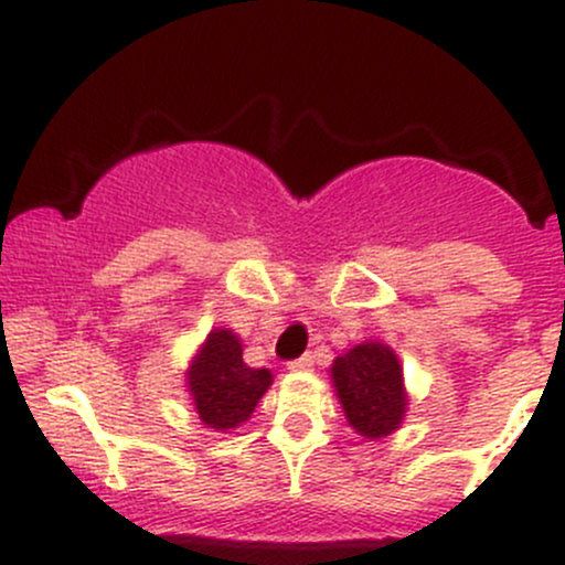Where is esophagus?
Returning <instances> with one entry per match:
<instances>
[{"label": "esophagus", "instance_id": "esophagus-1", "mask_svg": "<svg viewBox=\"0 0 565 565\" xmlns=\"http://www.w3.org/2000/svg\"><path fill=\"white\" fill-rule=\"evenodd\" d=\"M315 366V358L312 355H301V358H294V361L288 363V369L290 372H309V369Z\"/></svg>", "mask_w": 565, "mask_h": 565}]
</instances>
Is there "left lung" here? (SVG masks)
I'll list each match as a JSON object with an SVG mask.
<instances>
[{
    "label": "left lung",
    "instance_id": "obj_1",
    "mask_svg": "<svg viewBox=\"0 0 565 565\" xmlns=\"http://www.w3.org/2000/svg\"><path fill=\"white\" fill-rule=\"evenodd\" d=\"M344 417L366 439L393 434L404 420L406 393L402 363L382 342L355 344L331 366Z\"/></svg>",
    "mask_w": 565,
    "mask_h": 565
}]
</instances>
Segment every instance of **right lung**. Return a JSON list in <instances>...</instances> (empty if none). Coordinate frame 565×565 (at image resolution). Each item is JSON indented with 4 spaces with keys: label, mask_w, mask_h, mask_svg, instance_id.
I'll return each instance as SVG.
<instances>
[{
    "label": "right lung",
    "mask_w": 565,
    "mask_h": 565,
    "mask_svg": "<svg viewBox=\"0 0 565 565\" xmlns=\"http://www.w3.org/2000/svg\"><path fill=\"white\" fill-rule=\"evenodd\" d=\"M271 385L269 369H250L242 361V342L228 329L207 333L188 369V391L207 428L228 430L253 415Z\"/></svg>",
    "instance_id": "add662e5"
}]
</instances>
